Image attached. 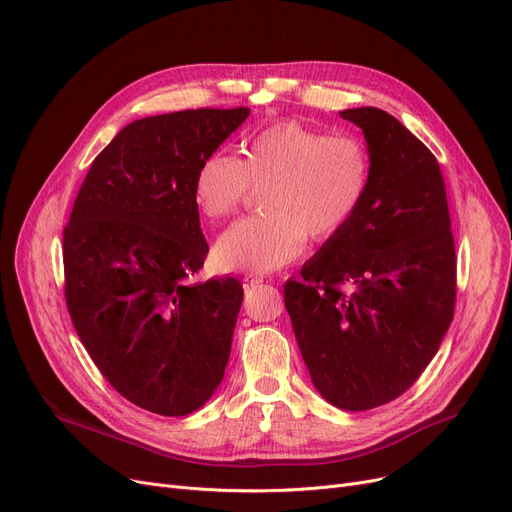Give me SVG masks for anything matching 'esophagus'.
<instances>
[{"label": "esophagus", "mask_w": 512, "mask_h": 512, "mask_svg": "<svg viewBox=\"0 0 512 512\" xmlns=\"http://www.w3.org/2000/svg\"><path fill=\"white\" fill-rule=\"evenodd\" d=\"M261 282H263V278H259V276H245V278H242V284H245V288H255Z\"/></svg>", "instance_id": "1"}]
</instances>
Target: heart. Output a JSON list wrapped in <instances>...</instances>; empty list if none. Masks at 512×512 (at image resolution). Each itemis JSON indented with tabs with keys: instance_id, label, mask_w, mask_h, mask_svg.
I'll use <instances>...</instances> for the list:
<instances>
[{
	"instance_id": "heart-1",
	"label": "heart",
	"mask_w": 512,
	"mask_h": 512,
	"mask_svg": "<svg viewBox=\"0 0 512 512\" xmlns=\"http://www.w3.org/2000/svg\"><path fill=\"white\" fill-rule=\"evenodd\" d=\"M371 184V153L355 134H330L299 120L265 126L245 155L213 151L199 164L193 197L211 222L234 215L253 186L261 209L226 230L213 259L224 272L267 274L307 245L340 236L361 211Z\"/></svg>"
}]
</instances>
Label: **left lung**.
Masks as SVG:
<instances>
[{
    "label": "left lung",
    "instance_id": "left-lung-1",
    "mask_svg": "<svg viewBox=\"0 0 512 512\" xmlns=\"http://www.w3.org/2000/svg\"><path fill=\"white\" fill-rule=\"evenodd\" d=\"M365 132L371 184L357 218L284 284L315 388L367 411L405 394L456 305V253L436 155L378 107L342 110Z\"/></svg>",
    "mask_w": 512,
    "mask_h": 512
}]
</instances>
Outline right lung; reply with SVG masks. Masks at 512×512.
<instances>
[{
	"instance_id": "obj_1",
	"label": "right lung",
	"mask_w": 512,
	"mask_h": 512,
	"mask_svg": "<svg viewBox=\"0 0 512 512\" xmlns=\"http://www.w3.org/2000/svg\"><path fill=\"white\" fill-rule=\"evenodd\" d=\"M249 107H199L124 126L95 159L64 228V297L93 363L132 405L182 417L218 388L242 284H193L209 253L193 197L203 157Z\"/></svg>"
}]
</instances>
